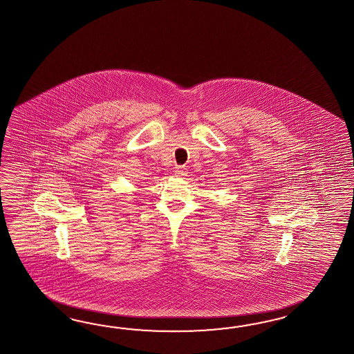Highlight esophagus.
<instances>
[{
    "label": "esophagus",
    "instance_id": "1",
    "mask_svg": "<svg viewBox=\"0 0 354 354\" xmlns=\"http://www.w3.org/2000/svg\"><path fill=\"white\" fill-rule=\"evenodd\" d=\"M174 174L178 176V177H185V176L187 174V171H186V168H183V167H178V168L174 171Z\"/></svg>",
    "mask_w": 354,
    "mask_h": 354
}]
</instances>
